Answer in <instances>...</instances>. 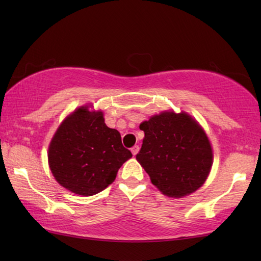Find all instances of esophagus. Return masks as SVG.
<instances>
[{"instance_id": "obj_1", "label": "esophagus", "mask_w": 261, "mask_h": 261, "mask_svg": "<svg viewBox=\"0 0 261 261\" xmlns=\"http://www.w3.org/2000/svg\"><path fill=\"white\" fill-rule=\"evenodd\" d=\"M139 149H140V147L139 146H134L131 148V152H132V154H134V156H136V154L139 152Z\"/></svg>"}]
</instances>
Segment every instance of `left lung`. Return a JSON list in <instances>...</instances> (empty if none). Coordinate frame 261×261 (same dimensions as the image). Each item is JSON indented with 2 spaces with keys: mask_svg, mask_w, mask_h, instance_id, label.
Here are the masks:
<instances>
[{
  "mask_svg": "<svg viewBox=\"0 0 261 261\" xmlns=\"http://www.w3.org/2000/svg\"><path fill=\"white\" fill-rule=\"evenodd\" d=\"M145 132L137 160L167 196L195 192L207 178L212 148L196 121L186 113L164 112L142 122Z\"/></svg>",
  "mask_w": 261,
  "mask_h": 261,
  "instance_id": "8db88e82",
  "label": "left lung"
}]
</instances>
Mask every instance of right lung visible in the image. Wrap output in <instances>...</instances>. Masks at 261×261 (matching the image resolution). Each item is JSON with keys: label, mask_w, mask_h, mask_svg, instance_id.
Segmentation results:
<instances>
[{"label": "right lung", "mask_w": 261, "mask_h": 261, "mask_svg": "<svg viewBox=\"0 0 261 261\" xmlns=\"http://www.w3.org/2000/svg\"><path fill=\"white\" fill-rule=\"evenodd\" d=\"M131 157L120 132L107 126L102 112H90L87 107L63 122L48 152L56 180L83 196H92L112 184L122 164Z\"/></svg>", "instance_id": "right-lung-1"}]
</instances>
